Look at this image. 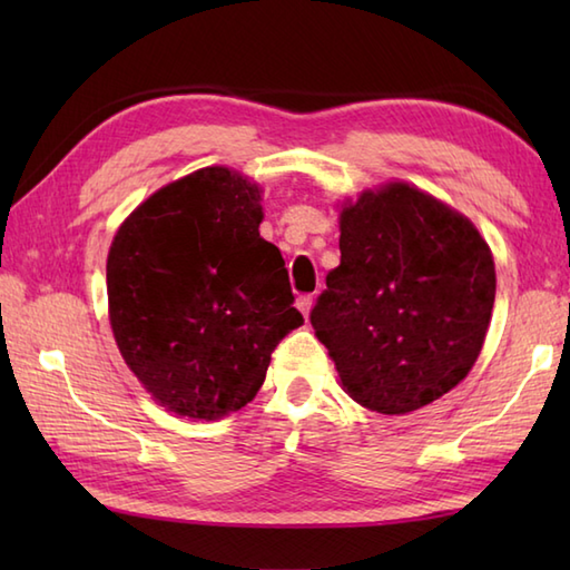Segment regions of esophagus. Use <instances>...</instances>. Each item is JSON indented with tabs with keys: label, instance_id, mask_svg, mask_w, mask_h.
Instances as JSON below:
<instances>
[{
	"label": "esophagus",
	"instance_id": "obj_1",
	"mask_svg": "<svg viewBox=\"0 0 570 570\" xmlns=\"http://www.w3.org/2000/svg\"><path fill=\"white\" fill-rule=\"evenodd\" d=\"M313 301H316V298H313V294H304V296L296 298V306H298L301 313H304L306 318H308V313H311V308H313Z\"/></svg>",
	"mask_w": 570,
	"mask_h": 570
}]
</instances>
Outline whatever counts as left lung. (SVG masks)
<instances>
[{
    "label": "left lung",
    "instance_id": "obj_1",
    "mask_svg": "<svg viewBox=\"0 0 570 570\" xmlns=\"http://www.w3.org/2000/svg\"><path fill=\"white\" fill-rule=\"evenodd\" d=\"M311 313L341 386L409 414L468 377L490 328L494 259L470 217L406 180L341 205V264Z\"/></svg>",
    "mask_w": 570,
    "mask_h": 570
}]
</instances>
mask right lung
Returning a JSON list of instances; mask_svg holds the SVG:
<instances>
[{
    "label": "right lung",
    "mask_w": 570,
    "mask_h": 570,
    "mask_svg": "<svg viewBox=\"0 0 570 570\" xmlns=\"http://www.w3.org/2000/svg\"><path fill=\"white\" fill-rule=\"evenodd\" d=\"M262 186L227 166L171 180L131 210L107 254L115 343L166 411L217 421L247 406L274 347L304 325Z\"/></svg>",
    "instance_id": "1"
}]
</instances>
